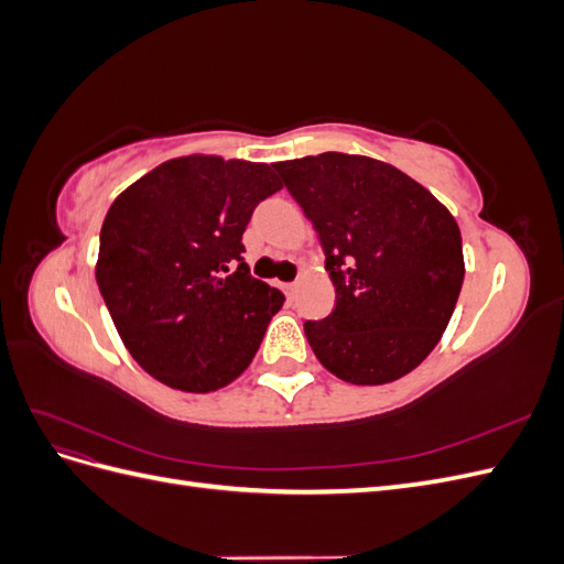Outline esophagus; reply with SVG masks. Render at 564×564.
I'll use <instances>...</instances> for the list:
<instances>
[{
    "mask_svg": "<svg viewBox=\"0 0 564 564\" xmlns=\"http://www.w3.org/2000/svg\"><path fill=\"white\" fill-rule=\"evenodd\" d=\"M284 286V294L292 299L294 294H296V282H286V284H282Z\"/></svg>",
    "mask_w": 564,
    "mask_h": 564,
    "instance_id": "1",
    "label": "esophagus"
}]
</instances>
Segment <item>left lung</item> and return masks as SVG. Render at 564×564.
<instances>
[{
	"mask_svg": "<svg viewBox=\"0 0 564 564\" xmlns=\"http://www.w3.org/2000/svg\"><path fill=\"white\" fill-rule=\"evenodd\" d=\"M275 169L313 220L336 286L334 311L303 324L317 360L348 383L398 381L437 346L464 284L454 216L371 158L322 152Z\"/></svg>",
	"mask_w": 564,
	"mask_h": 564,
	"instance_id": "8db88e82",
	"label": "left lung"
}]
</instances>
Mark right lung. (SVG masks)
<instances>
[{
    "instance_id": "add662e5",
    "label": "right lung",
    "mask_w": 564,
    "mask_h": 564,
    "mask_svg": "<svg viewBox=\"0 0 564 564\" xmlns=\"http://www.w3.org/2000/svg\"><path fill=\"white\" fill-rule=\"evenodd\" d=\"M280 187L268 164L193 155L152 169L112 202L96 282L150 377L209 392L249 367L284 296L251 278L242 235Z\"/></svg>"
}]
</instances>
